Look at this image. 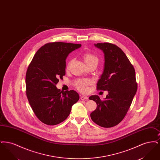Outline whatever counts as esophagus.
<instances>
[{"instance_id": "esophagus-1", "label": "esophagus", "mask_w": 160, "mask_h": 160, "mask_svg": "<svg viewBox=\"0 0 160 160\" xmlns=\"http://www.w3.org/2000/svg\"><path fill=\"white\" fill-rule=\"evenodd\" d=\"M80 99L82 100H84V99H88V97H86V96H84V95H81L80 97Z\"/></svg>"}]
</instances>
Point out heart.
<instances>
[{
	"label": "heart",
	"mask_w": 160,
	"mask_h": 160,
	"mask_svg": "<svg viewBox=\"0 0 160 160\" xmlns=\"http://www.w3.org/2000/svg\"><path fill=\"white\" fill-rule=\"evenodd\" d=\"M84 62L88 66L89 65L91 64L93 62H97L98 63V58L93 54L89 53V52H86L83 54L82 56ZM71 63V61H69L68 64L67 68H69L70 65ZM91 84V81L89 80H78L76 82L75 86L78 90L80 91L83 92H86L88 91V86Z\"/></svg>",
	"instance_id": "obj_1"
}]
</instances>
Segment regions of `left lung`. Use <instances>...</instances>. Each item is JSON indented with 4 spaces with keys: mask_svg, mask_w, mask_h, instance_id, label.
<instances>
[{
    "mask_svg": "<svg viewBox=\"0 0 160 160\" xmlns=\"http://www.w3.org/2000/svg\"><path fill=\"white\" fill-rule=\"evenodd\" d=\"M97 47L104 53V68L97 83L98 91H107L104 100L97 95L89 98L97 103L91 113L92 120L104 128H110L122 121L136 93L137 83L135 69L124 52L118 46L109 43H97Z\"/></svg>",
    "mask_w": 160,
    "mask_h": 160,
    "instance_id": "1",
    "label": "left lung"
}]
</instances>
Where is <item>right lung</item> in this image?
Returning a JSON list of instances; mask_svg holds the SVG:
<instances>
[{
  "label": "right lung",
  "mask_w": 160,
  "mask_h": 160,
  "mask_svg": "<svg viewBox=\"0 0 160 160\" xmlns=\"http://www.w3.org/2000/svg\"><path fill=\"white\" fill-rule=\"evenodd\" d=\"M81 44L48 42L34 55L26 71V95L38 119L48 125L64 121L79 99L74 90L61 91L56 84L65 75L66 59Z\"/></svg>",
  "instance_id": "obj_1"
}]
</instances>
